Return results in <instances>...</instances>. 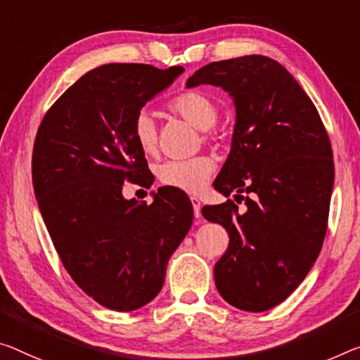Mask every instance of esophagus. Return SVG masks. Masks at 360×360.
<instances>
[{
    "label": "esophagus",
    "mask_w": 360,
    "mask_h": 360,
    "mask_svg": "<svg viewBox=\"0 0 360 360\" xmlns=\"http://www.w3.org/2000/svg\"><path fill=\"white\" fill-rule=\"evenodd\" d=\"M191 204H193V211H195V217L198 219L199 215H201V201H199V198L191 196Z\"/></svg>",
    "instance_id": "34e87169"
}]
</instances>
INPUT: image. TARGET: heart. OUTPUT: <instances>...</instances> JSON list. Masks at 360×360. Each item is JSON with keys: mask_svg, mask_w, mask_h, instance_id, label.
Returning <instances> with one entry per match:
<instances>
[{"mask_svg": "<svg viewBox=\"0 0 360 360\" xmlns=\"http://www.w3.org/2000/svg\"><path fill=\"white\" fill-rule=\"evenodd\" d=\"M170 112L180 115L198 130H209L217 122L219 106L212 96L201 90H186L169 103ZM131 136L145 154H153L158 145V129L149 112L140 110L131 124ZM207 138V135H204ZM215 170L212 158L199 156L186 161H167L156 170L159 184L186 193L202 190Z\"/></svg>", "mask_w": 360, "mask_h": 360, "instance_id": "obj_1", "label": "heart"}]
</instances>
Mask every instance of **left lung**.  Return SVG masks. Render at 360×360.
I'll use <instances>...</instances> for the list:
<instances>
[{
  "label": "left lung",
  "instance_id": "obj_1",
  "mask_svg": "<svg viewBox=\"0 0 360 360\" xmlns=\"http://www.w3.org/2000/svg\"><path fill=\"white\" fill-rule=\"evenodd\" d=\"M224 88L233 98L231 149L214 188L229 199L204 206L224 225L229 248L214 267L215 286L236 309L264 312L283 302L306 278L327 233L335 181L327 130L288 70L261 54L211 63L186 88Z\"/></svg>",
  "mask_w": 360,
  "mask_h": 360
}]
</instances>
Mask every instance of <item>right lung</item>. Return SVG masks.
<instances>
[{
	"mask_svg": "<svg viewBox=\"0 0 360 360\" xmlns=\"http://www.w3.org/2000/svg\"><path fill=\"white\" fill-rule=\"evenodd\" d=\"M184 70L101 65L63 93L37 131L32 180L48 233L72 280L112 311L158 296L193 222L181 191L153 193L149 206L122 195L124 181L153 184L131 136L135 115Z\"/></svg>",
	"mask_w": 360,
	"mask_h": 360,
	"instance_id": "right-lung-1",
	"label": "right lung"
}]
</instances>
